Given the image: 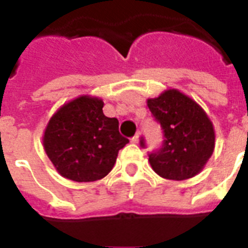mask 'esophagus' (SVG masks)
Here are the masks:
<instances>
[{
	"mask_svg": "<svg viewBox=\"0 0 248 248\" xmlns=\"http://www.w3.org/2000/svg\"><path fill=\"white\" fill-rule=\"evenodd\" d=\"M139 140H140V134L138 132V134H136V135L131 139V143L132 144H138V143H139Z\"/></svg>",
	"mask_w": 248,
	"mask_h": 248,
	"instance_id": "1",
	"label": "esophagus"
}]
</instances>
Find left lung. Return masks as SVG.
Wrapping results in <instances>:
<instances>
[{"instance_id": "obj_1", "label": "left lung", "mask_w": 248, "mask_h": 248, "mask_svg": "<svg viewBox=\"0 0 248 248\" xmlns=\"http://www.w3.org/2000/svg\"><path fill=\"white\" fill-rule=\"evenodd\" d=\"M147 105L165 134L162 148L149 155L157 175L186 180L200 173L215 149V128L203 108L177 89L149 97ZM144 147V141L141 140Z\"/></svg>"}]
</instances>
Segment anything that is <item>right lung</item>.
Listing matches in <instances>:
<instances>
[{
	"mask_svg": "<svg viewBox=\"0 0 248 248\" xmlns=\"http://www.w3.org/2000/svg\"><path fill=\"white\" fill-rule=\"evenodd\" d=\"M103 99L81 95L63 104L48 120L44 149L65 179L90 183L107 176L118 151L128 143L118 131V120L103 113Z\"/></svg>",
	"mask_w": 248,
	"mask_h": 248,
	"instance_id": "right-lung-1",
	"label": "right lung"
}]
</instances>
